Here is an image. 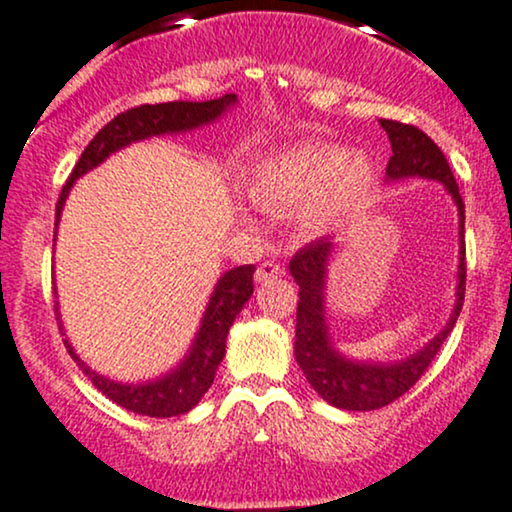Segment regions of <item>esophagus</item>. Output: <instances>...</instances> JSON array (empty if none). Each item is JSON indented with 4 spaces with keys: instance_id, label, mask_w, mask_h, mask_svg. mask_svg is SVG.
Wrapping results in <instances>:
<instances>
[{
    "instance_id": "1",
    "label": "esophagus",
    "mask_w": 512,
    "mask_h": 512,
    "mask_svg": "<svg viewBox=\"0 0 512 512\" xmlns=\"http://www.w3.org/2000/svg\"><path fill=\"white\" fill-rule=\"evenodd\" d=\"M282 275H285V268L280 266V263H275V261H263L261 266H258V270H256V282H270V280H278V278H282Z\"/></svg>"
}]
</instances>
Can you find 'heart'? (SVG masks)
Here are the masks:
<instances>
[{"label": "heart", "instance_id": "b5f03b06", "mask_svg": "<svg viewBox=\"0 0 512 512\" xmlns=\"http://www.w3.org/2000/svg\"><path fill=\"white\" fill-rule=\"evenodd\" d=\"M374 165L335 143H304L258 160L246 172V194L280 213L299 210L306 230L326 232L369 201Z\"/></svg>", "mask_w": 512, "mask_h": 512}]
</instances>
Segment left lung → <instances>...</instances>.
I'll return each mask as SVG.
<instances>
[{"label": "left lung", "instance_id": "8db88e82", "mask_svg": "<svg viewBox=\"0 0 512 512\" xmlns=\"http://www.w3.org/2000/svg\"><path fill=\"white\" fill-rule=\"evenodd\" d=\"M381 126L390 138V155L386 167L388 182L400 179H434L446 186L450 198L458 206L460 215V263H458V287H455V306L448 323L434 340H429L419 352L400 362H364L352 359L335 347L328 333L326 321V280L328 266L333 258L335 242L330 237H321L302 251L292 256L290 273L299 285L297 302V335H294V357L302 366L306 381L321 395L328 405L340 410L369 412L386 407L400 395H405L414 383L434 362L441 345L458 321L462 302H465V203L460 189L455 184L453 172L441 148L424 134L422 129L410 124L381 119Z\"/></svg>", "mask_w": 512, "mask_h": 512}]
</instances>
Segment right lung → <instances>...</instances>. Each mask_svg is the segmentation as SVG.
I'll list each match as a JSON object with an SVG mask.
<instances>
[{"mask_svg":"<svg viewBox=\"0 0 512 512\" xmlns=\"http://www.w3.org/2000/svg\"><path fill=\"white\" fill-rule=\"evenodd\" d=\"M234 105H237V95L230 93L206 102H160V105H141L134 107V110L117 114L110 124L102 126L98 134H95L93 141L81 153V158H78L71 177L66 179L57 201V213H54V230L59 227L66 196H69L76 179L102 165L112 153L153 136L186 134V131L201 129V126H208L215 119H220ZM254 270V266H239L222 273V278L215 282V290L210 294L206 311H203L201 328L196 330V338L191 342L189 352L167 374L141 383H122L90 369L78 357L69 340H64L66 350H69L71 359L81 366L83 374L90 378V383L102 395H107L119 407H124V410L158 419L186 414L189 410H194L203 395H206V390L213 386L215 371H218L222 357H225L227 333H230L234 318L239 316V311L244 309V304L254 294ZM57 321L62 335H66L62 326V314H59V302Z\"/></svg>","mask_w":512,"mask_h":512,"instance_id":"right-lung-1","label":"right lung"}]
</instances>
